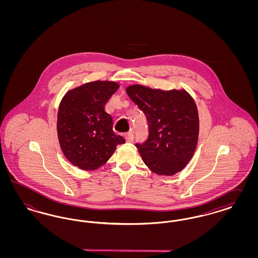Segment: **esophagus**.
I'll return each mask as SVG.
<instances>
[{
  "mask_svg": "<svg viewBox=\"0 0 258 258\" xmlns=\"http://www.w3.org/2000/svg\"><path fill=\"white\" fill-rule=\"evenodd\" d=\"M124 138H125V141L126 142H133L134 139H135V136L133 133H127L124 135Z\"/></svg>",
  "mask_w": 258,
  "mask_h": 258,
  "instance_id": "34e87169",
  "label": "esophagus"
}]
</instances>
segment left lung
<instances>
[{
	"mask_svg": "<svg viewBox=\"0 0 258 258\" xmlns=\"http://www.w3.org/2000/svg\"><path fill=\"white\" fill-rule=\"evenodd\" d=\"M128 97L147 117L149 136L136 148L144 163L158 175L172 176L191 160L198 141L199 118L195 99L185 90L131 85Z\"/></svg>",
	"mask_w": 258,
	"mask_h": 258,
	"instance_id": "1",
	"label": "left lung"
}]
</instances>
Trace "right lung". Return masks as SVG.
I'll return each mask as SVG.
<instances>
[{"label": "right lung", "instance_id": "obj_1", "mask_svg": "<svg viewBox=\"0 0 258 258\" xmlns=\"http://www.w3.org/2000/svg\"><path fill=\"white\" fill-rule=\"evenodd\" d=\"M120 85L94 81L70 90L61 98L57 133L64 157L82 170H96L109 160L123 136L113 131L105 103Z\"/></svg>", "mask_w": 258, "mask_h": 258}]
</instances>
